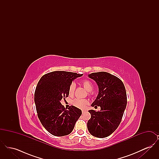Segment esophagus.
I'll return each instance as SVG.
<instances>
[{
    "mask_svg": "<svg viewBox=\"0 0 159 159\" xmlns=\"http://www.w3.org/2000/svg\"><path fill=\"white\" fill-rule=\"evenodd\" d=\"M82 113L83 114L84 112H85V111H84V110H82Z\"/></svg>",
    "mask_w": 159,
    "mask_h": 159,
    "instance_id": "34e87169",
    "label": "esophagus"
}]
</instances>
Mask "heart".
Masks as SVG:
<instances>
[{
  "mask_svg": "<svg viewBox=\"0 0 159 159\" xmlns=\"http://www.w3.org/2000/svg\"><path fill=\"white\" fill-rule=\"evenodd\" d=\"M82 84H83L84 89L88 92H90L93 89V85L89 80H83L82 82ZM75 88H76L75 83H73V82L71 83L69 87V90H68V92H69L70 95H72L74 93ZM88 100H86L85 99L75 98L73 101V105L78 108H84L88 104Z\"/></svg>",
  "mask_w": 159,
  "mask_h": 159,
  "instance_id": "1",
  "label": "heart"
}]
</instances>
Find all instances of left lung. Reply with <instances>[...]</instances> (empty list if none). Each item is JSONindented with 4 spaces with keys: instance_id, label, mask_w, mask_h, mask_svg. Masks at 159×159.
<instances>
[{
    "instance_id": "obj_1",
    "label": "left lung",
    "mask_w": 159,
    "mask_h": 159,
    "mask_svg": "<svg viewBox=\"0 0 159 159\" xmlns=\"http://www.w3.org/2000/svg\"><path fill=\"white\" fill-rule=\"evenodd\" d=\"M88 77L98 86V94L91 106L101 110H89L91 117L87 127L92 136L104 138L113 133L121 122L127 105L126 92L121 80L107 72L92 73Z\"/></svg>"
}]
</instances>
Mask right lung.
I'll return each instance as SVG.
<instances>
[{
  "label": "right lung",
  "mask_w": 159,
  "mask_h": 159,
  "mask_svg": "<svg viewBox=\"0 0 159 159\" xmlns=\"http://www.w3.org/2000/svg\"><path fill=\"white\" fill-rule=\"evenodd\" d=\"M83 74L55 71L42 76L34 93L38 116L43 126L54 136L70 134L82 115V110L70 106L68 110L61 103L69 95V87L76 78Z\"/></svg>",
  "instance_id": "right-lung-1"
}]
</instances>
